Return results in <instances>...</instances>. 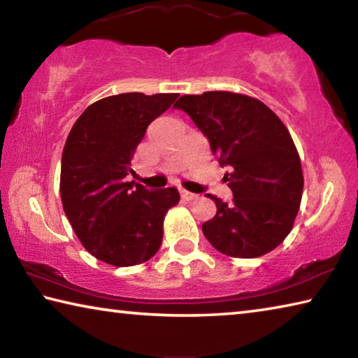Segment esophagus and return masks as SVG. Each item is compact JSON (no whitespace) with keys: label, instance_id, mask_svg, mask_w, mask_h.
Instances as JSON below:
<instances>
[{"label":"esophagus","instance_id":"esophagus-1","mask_svg":"<svg viewBox=\"0 0 358 358\" xmlns=\"http://www.w3.org/2000/svg\"><path fill=\"white\" fill-rule=\"evenodd\" d=\"M181 197L185 199V201H194V199H197L199 196L197 194H194L191 191H186V189H181Z\"/></svg>","mask_w":358,"mask_h":358}]
</instances>
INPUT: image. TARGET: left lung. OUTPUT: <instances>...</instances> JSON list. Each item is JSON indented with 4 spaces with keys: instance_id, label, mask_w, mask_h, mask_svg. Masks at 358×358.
<instances>
[{
    "instance_id": "left-lung-1",
    "label": "left lung",
    "mask_w": 358,
    "mask_h": 358,
    "mask_svg": "<svg viewBox=\"0 0 358 358\" xmlns=\"http://www.w3.org/2000/svg\"><path fill=\"white\" fill-rule=\"evenodd\" d=\"M175 108L189 115L229 167L234 201L210 196L216 215L202 224L211 246L226 256H264L292 230L299 213L303 172L292 137L276 115L250 96L229 92L185 94Z\"/></svg>"
}]
</instances>
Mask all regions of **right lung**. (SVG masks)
Instances as JSON below:
<instances>
[{
  "mask_svg": "<svg viewBox=\"0 0 358 358\" xmlns=\"http://www.w3.org/2000/svg\"><path fill=\"white\" fill-rule=\"evenodd\" d=\"M177 93H123L85 108L66 141L59 192L78 240L115 266L147 262L162 243L164 216L180 201L177 187L150 191L128 181L131 161L148 124Z\"/></svg>",
  "mask_w": 358,
  "mask_h": 358,
  "instance_id": "1",
  "label": "right lung"
}]
</instances>
